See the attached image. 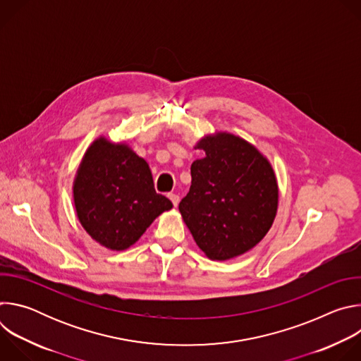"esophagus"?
<instances>
[{
  "label": "esophagus",
  "instance_id": "esophagus-1",
  "mask_svg": "<svg viewBox=\"0 0 361 361\" xmlns=\"http://www.w3.org/2000/svg\"><path fill=\"white\" fill-rule=\"evenodd\" d=\"M169 197H170V200H171V202H173L174 207H177L178 202H180V197H178L177 194H169Z\"/></svg>",
  "mask_w": 361,
  "mask_h": 361
}]
</instances>
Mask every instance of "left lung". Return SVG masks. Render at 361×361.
Returning a JSON list of instances; mask_svg holds the SVG:
<instances>
[{"mask_svg": "<svg viewBox=\"0 0 361 361\" xmlns=\"http://www.w3.org/2000/svg\"><path fill=\"white\" fill-rule=\"evenodd\" d=\"M205 157L191 164V187L178 210L197 245L212 260L234 259L273 226L279 187L271 164L238 135L202 137Z\"/></svg>", "mask_w": 361, "mask_h": 361, "instance_id": "1", "label": "left lung"}]
</instances>
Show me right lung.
<instances>
[{
	"mask_svg": "<svg viewBox=\"0 0 361 361\" xmlns=\"http://www.w3.org/2000/svg\"><path fill=\"white\" fill-rule=\"evenodd\" d=\"M78 220L101 245H133L173 202L156 192L147 161L127 145L97 138L85 151L73 187Z\"/></svg>",
	"mask_w": 361,
	"mask_h": 361,
	"instance_id": "1",
	"label": "right lung"
}]
</instances>
